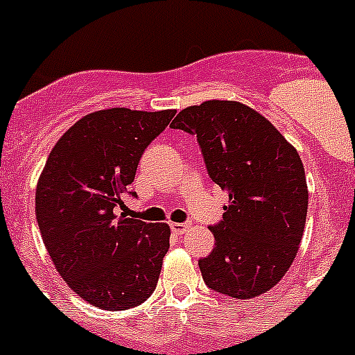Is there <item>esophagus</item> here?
<instances>
[{
	"label": "esophagus",
	"mask_w": 355,
	"mask_h": 355,
	"mask_svg": "<svg viewBox=\"0 0 355 355\" xmlns=\"http://www.w3.org/2000/svg\"><path fill=\"white\" fill-rule=\"evenodd\" d=\"M171 227H172V231H174V233L183 234V233H187L188 229L192 227V225H190V224H184V222H172Z\"/></svg>",
	"instance_id": "obj_1"
}]
</instances>
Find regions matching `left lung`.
I'll list each match as a JSON object with an SVG mask.
<instances>
[{"mask_svg":"<svg viewBox=\"0 0 355 355\" xmlns=\"http://www.w3.org/2000/svg\"><path fill=\"white\" fill-rule=\"evenodd\" d=\"M196 135L206 168L229 196L211 254L199 259L206 286L252 299L284 277L299 252L307 183L299 153L268 119L238 101L211 99L171 124Z\"/></svg>","mask_w":355,"mask_h":355,"instance_id":"obj_1","label":"left lung"}]
</instances>
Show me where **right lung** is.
I'll return each instance as SVG.
<instances>
[{
    "instance_id": "add662e5",
    "label": "right lung",
    "mask_w": 355,
    "mask_h": 355,
    "mask_svg": "<svg viewBox=\"0 0 355 355\" xmlns=\"http://www.w3.org/2000/svg\"><path fill=\"white\" fill-rule=\"evenodd\" d=\"M175 110H97L74 122L40 172L35 215L44 245L72 291L106 311L155 291L171 227L119 215L144 150Z\"/></svg>"
}]
</instances>
